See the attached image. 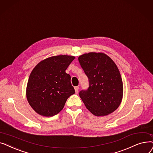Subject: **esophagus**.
I'll return each mask as SVG.
<instances>
[{
	"instance_id": "obj_1",
	"label": "esophagus",
	"mask_w": 153,
	"mask_h": 153,
	"mask_svg": "<svg viewBox=\"0 0 153 153\" xmlns=\"http://www.w3.org/2000/svg\"><path fill=\"white\" fill-rule=\"evenodd\" d=\"M75 93L77 94L79 90V86H75Z\"/></svg>"
}]
</instances>
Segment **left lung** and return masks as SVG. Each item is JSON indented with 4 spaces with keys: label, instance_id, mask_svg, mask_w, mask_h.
I'll use <instances>...</instances> for the list:
<instances>
[{
    "label": "left lung",
    "instance_id": "1",
    "mask_svg": "<svg viewBox=\"0 0 153 153\" xmlns=\"http://www.w3.org/2000/svg\"><path fill=\"white\" fill-rule=\"evenodd\" d=\"M78 60L89 79L88 90L79 93L86 108L97 116L114 112L123 95L122 78L115 63L101 52L85 53Z\"/></svg>",
    "mask_w": 153,
    "mask_h": 153
}]
</instances>
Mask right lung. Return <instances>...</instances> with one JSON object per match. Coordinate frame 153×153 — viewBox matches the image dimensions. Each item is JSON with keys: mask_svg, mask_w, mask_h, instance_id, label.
<instances>
[{"mask_svg": "<svg viewBox=\"0 0 153 153\" xmlns=\"http://www.w3.org/2000/svg\"><path fill=\"white\" fill-rule=\"evenodd\" d=\"M75 56L60 55L40 62L29 76L26 97L33 110L50 117L62 110L69 97L75 93L71 76L65 70Z\"/></svg>", "mask_w": 153, "mask_h": 153, "instance_id": "add662e5", "label": "right lung"}]
</instances>
